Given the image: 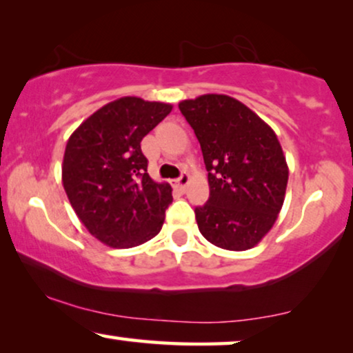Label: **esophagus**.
Here are the masks:
<instances>
[{
	"label": "esophagus",
	"instance_id": "obj_1",
	"mask_svg": "<svg viewBox=\"0 0 353 353\" xmlns=\"http://www.w3.org/2000/svg\"><path fill=\"white\" fill-rule=\"evenodd\" d=\"M189 181H190V176H189V174H187V172H182V174H181V177H179V179H176V184H177V185H179L182 190H184V189H185V187H187V185H189Z\"/></svg>",
	"mask_w": 353,
	"mask_h": 353
}]
</instances>
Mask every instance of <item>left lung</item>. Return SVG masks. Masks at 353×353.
<instances>
[{
	"mask_svg": "<svg viewBox=\"0 0 353 353\" xmlns=\"http://www.w3.org/2000/svg\"><path fill=\"white\" fill-rule=\"evenodd\" d=\"M199 139L210 199L195 218L206 241L224 250L255 247L283 208L289 168L274 130L236 98L208 93L179 103Z\"/></svg>",
	"mask_w": 353,
	"mask_h": 353,
	"instance_id": "obj_1",
	"label": "left lung"
}]
</instances>
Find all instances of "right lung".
Listing matches in <instances>:
<instances>
[{
  "label": "right lung",
  "mask_w": 353,
  "mask_h": 353,
  "mask_svg": "<svg viewBox=\"0 0 353 353\" xmlns=\"http://www.w3.org/2000/svg\"><path fill=\"white\" fill-rule=\"evenodd\" d=\"M171 110L168 103L119 98L87 117L68 140L64 190L88 232L108 247H137L161 231L172 189L148 176L140 142Z\"/></svg>",
  "instance_id": "1"
}]
</instances>
